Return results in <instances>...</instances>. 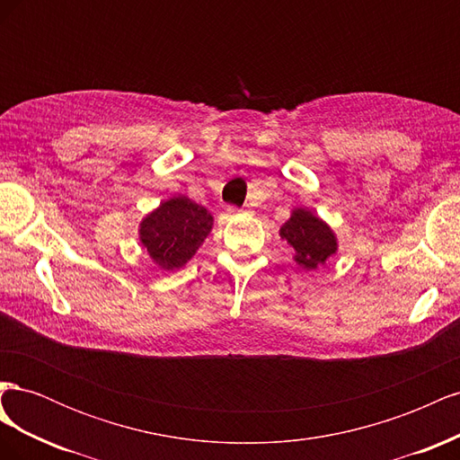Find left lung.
Instances as JSON below:
<instances>
[{
    "mask_svg": "<svg viewBox=\"0 0 460 460\" xmlns=\"http://www.w3.org/2000/svg\"><path fill=\"white\" fill-rule=\"evenodd\" d=\"M278 234L294 249V261L305 270L324 267L340 249L336 232L307 207L291 208L289 218Z\"/></svg>",
    "mask_w": 460,
    "mask_h": 460,
    "instance_id": "left-lung-1",
    "label": "left lung"
}]
</instances>
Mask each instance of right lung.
<instances>
[{
	"mask_svg": "<svg viewBox=\"0 0 460 460\" xmlns=\"http://www.w3.org/2000/svg\"><path fill=\"white\" fill-rule=\"evenodd\" d=\"M208 208L188 196H174L153 208L137 226V238L151 262L161 270H176L198 253L213 230Z\"/></svg>",
	"mask_w": 460,
	"mask_h": 460,
	"instance_id": "1",
	"label": "right lung"
}]
</instances>
